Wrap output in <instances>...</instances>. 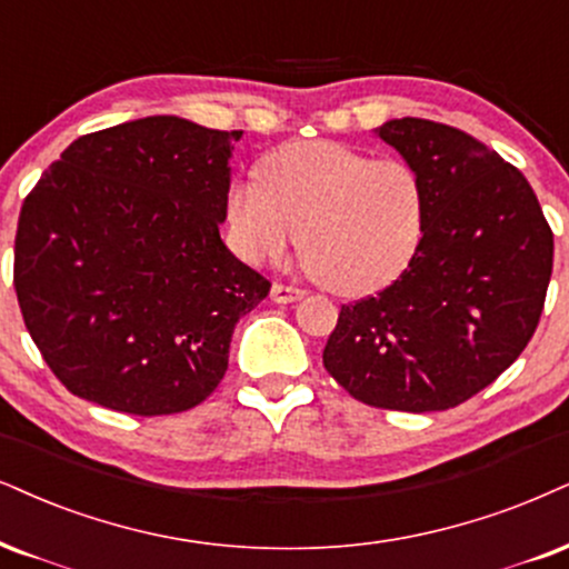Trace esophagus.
Segmentation results:
<instances>
[{"label": "esophagus", "instance_id": "1", "mask_svg": "<svg viewBox=\"0 0 569 569\" xmlns=\"http://www.w3.org/2000/svg\"><path fill=\"white\" fill-rule=\"evenodd\" d=\"M303 296H306V292L298 290V287H287V284H279V282L271 287V300H273V303H282V306L296 303V300H300Z\"/></svg>", "mask_w": 569, "mask_h": 569}]
</instances>
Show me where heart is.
I'll use <instances>...</instances> for the list:
<instances>
[{"instance_id": "obj_1", "label": "heart", "mask_w": 569, "mask_h": 569, "mask_svg": "<svg viewBox=\"0 0 569 569\" xmlns=\"http://www.w3.org/2000/svg\"><path fill=\"white\" fill-rule=\"evenodd\" d=\"M258 179H234L227 192L229 242L252 266L277 261L298 240L311 277L356 298L401 277L422 242L427 189L401 158L292 142L263 158Z\"/></svg>"}]
</instances>
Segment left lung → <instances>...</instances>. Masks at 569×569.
I'll return each mask as SVG.
<instances>
[{"label":"left lung","instance_id":"8db88e82","mask_svg":"<svg viewBox=\"0 0 569 569\" xmlns=\"http://www.w3.org/2000/svg\"><path fill=\"white\" fill-rule=\"evenodd\" d=\"M375 134L422 177L425 234L396 282L340 308L325 367L361 403L446 411L488 388L530 342L553 234L528 179L465 131L392 118Z\"/></svg>","mask_w":569,"mask_h":569}]
</instances>
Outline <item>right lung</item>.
I'll return each instance as SVG.
<instances>
[{"label": "right lung", "mask_w": 569, "mask_h": 569, "mask_svg": "<svg viewBox=\"0 0 569 569\" xmlns=\"http://www.w3.org/2000/svg\"><path fill=\"white\" fill-rule=\"evenodd\" d=\"M242 131L150 116L79 137L20 208L16 292L54 377L158 417L206 401L269 282L223 244Z\"/></svg>", "instance_id": "right-lung-1"}]
</instances>
